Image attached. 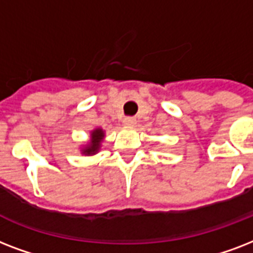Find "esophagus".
Returning <instances> with one entry per match:
<instances>
[{
  "label": "esophagus",
  "mask_w": 253,
  "mask_h": 253,
  "mask_svg": "<svg viewBox=\"0 0 253 253\" xmlns=\"http://www.w3.org/2000/svg\"><path fill=\"white\" fill-rule=\"evenodd\" d=\"M124 124L125 125H134L136 124V119L132 116H128L124 119Z\"/></svg>",
  "instance_id": "esophagus-1"
}]
</instances>
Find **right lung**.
<instances>
[{"instance_id":"add662e5","label":"right lung","mask_w":253,"mask_h":253,"mask_svg":"<svg viewBox=\"0 0 253 253\" xmlns=\"http://www.w3.org/2000/svg\"><path fill=\"white\" fill-rule=\"evenodd\" d=\"M103 137H104V133L101 129H96L93 130L91 134V142L83 149V154H95L99 152V148H100V142L103 140Z\"/></svg>"}]
</instances>
